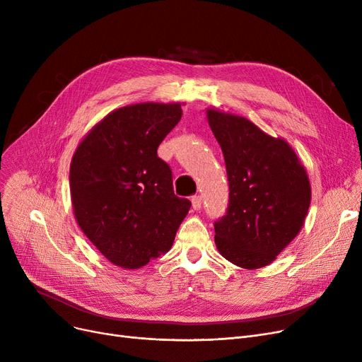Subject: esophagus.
<instances>
[{"label": "esophagus", "mask_w": 362, "mask_h": 362, "mask_svg": "<svg viewBox=\"0 0 362 362\" xmlns=\"http://www.w3.org/2000/svg\"><path fill=\"white\" fill-rule=\"evenodd\" d=\"M192 206H194V210H201V206H202V198L201 197H192Z\"/></svg>", "instance_id": "34e87169"}]
</instances>
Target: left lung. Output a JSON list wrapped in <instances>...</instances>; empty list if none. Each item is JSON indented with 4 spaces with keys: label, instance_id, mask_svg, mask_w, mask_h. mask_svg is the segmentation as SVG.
Returning a JSON list of instances; mask_svg holds the SVG:
<instances>
[{
    "label": "left lung",
    "instance_id": "1",
    "mask_svg": "<svg viewBox=\"0 0 362 362\" xmlns=\"http://www.w3.org/2000/svg\"><path fill=\"white\" fill-rule=\"evenodd\" d=\"M221 146L227 179V214L214 224L218 252L238 267L272 264L305 221L311 185L305 167L283 138H273L248 119L206 108Z\"/></svg>",
    "mask_w": 362,
    "mask_h": 362
}]
</instances>
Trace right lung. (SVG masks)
I'll return each instance as SVG.
<instances>
[{"instance_id":"right-lung-1","label":"right lung","mask_w":362,"mask_h":362,"mask_svg":"<svg viewBox=\"0 0 362 362\" xmlns=\"http://www.w3.org/2000/svg\"><path fill=\"white\" fill-rule=\"evenodd\" d=\"M180 103H139L111 111L70 163L73 214L114 265L136 270L170 251L191 201L173 192L157 148L182 119Z\"/></svg>"}]
</instances>
